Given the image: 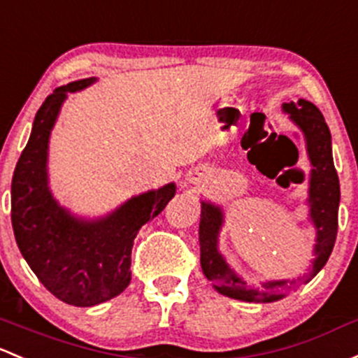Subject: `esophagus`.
I'll use <instances>...</instances> for the list:
<instances>
[{
	"label": "esophagus",
	"instance_id": "34e87169",
	"mask_svg": "<svg viewBox=\"0 0 358 358\" xmlns=\"http://www.w3.org/2000/svg\"><path fill=\"white\" fill-rule=\"evenodd\" d=\"M202 176H204V173H201L199 169H192L189 175H187V180H189L190 183H197V182H201Z\"/></svg>",
	"mask_w": 358,
	"mask_h": 358
}]
</instances>
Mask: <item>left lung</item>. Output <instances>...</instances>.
Returning a JSON list of instances; mask_svg holds the SVG:
<instances>
[{
	"mask_svg": "<svg viewBox=\"0 0 358 358\" xmlns=\"http://www.w3.org/2000/svg\"><path fill=\"white\" fill-rule=\"evenodd\" d=\"M288 118L302 130L306 137V149L310 161L308 175V220L315 228L314 259L308 266V276L296 280H269L261 288H254L235 273L220 252L217 238L224 223V213L221 206L202 201L201 223H199V243H201L202 273L221 295L242 302L269 303L285 299L288 292L300 283H308L328 262L333 252L338 233V208H340V180L334 169L333 149H331V131L324 122V116L310 101H289L281 106Z\"/></svg>",
	"mask_w": 358,
	"mask_h": 358,
	"instance_id": "left-lung-1",
	"label": "left lung"
}]
</instances>
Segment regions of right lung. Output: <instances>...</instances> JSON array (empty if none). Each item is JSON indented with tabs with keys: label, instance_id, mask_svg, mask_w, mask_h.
Here are the masks:
<instances>
[{
	"label": "right lung",
	"instance_id": "1",
	"mask_svg": "<svg viewBox=\"0 0 358 358\" xmlns=\"http://www.w3.org/2000/svg\"><path fill=\"white\" fill-rule=\"evenodd\" d=\"M96 77L55 89L36 113L32 131L11 180L15 240L41 283L56 299L92 307L130 285V255L138 229L175 197L176 185L134 195L101 217H82L59 204L50 189V137L69 92L87 89Z\"/></svg>",
	"mask_w": 358,
	"mask_h": 358
}]
</instances>
